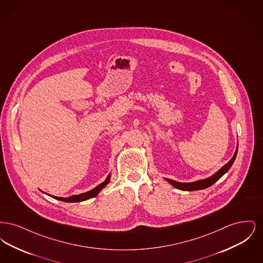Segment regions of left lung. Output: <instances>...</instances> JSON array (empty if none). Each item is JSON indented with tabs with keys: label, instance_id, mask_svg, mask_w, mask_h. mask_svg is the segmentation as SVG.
Segmentation results:
<instances>
[{
	"label": "left lung",
	"instance_id": "1",
	"mask_svg": "<svg viewBox=\"0 0 263 263\" xmlns=\"http://www.w3.org/2000/svg\"><path fill=\"white\" fill-rule=\"evenodd\" d=\"M238 142H237V149H236V152H235L233 158L228 163H226L225 165H223L218 172H216L214 175L209 176V177L199 179V180H195V181H192V182H178V181H175V180L170 179V178H164V180H166L168 183H171L174 187L177 188L179 190H184V191H194V190H201V189L209 187V186L214 184L217 180H219L231 168V166L233 165V163L236 160V157H237V154H238Z\"/></svg>",
	"mask_w": 263,
	"mask_h": 263
}]
</instances>
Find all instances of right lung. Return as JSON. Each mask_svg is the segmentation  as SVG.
Masks as SVG:
<instances>
[{
  "mask_svg": "<svg viewBox=\"0 0 263 263\" xmlns=\"http://www.w3.org/2000/svg\"><path fill=\"white\" fill-rule=\"evenodd\" d=\"M110 177H111V173L107 175V177L105 178V180H104L103 182H101L100 184H99L98 186L92 188L91 190L87 191V192H85V193H81V194H78V195H72V196H70V197H66V198H65V197H57V196L49 195V194H47V193H46V194L49 195L50 197L54 198V199L63 201V202H82V201L88 200V199H90V198H92V197H96V196L100 193V191L110 182ZM40 191H41V190H40ZM41 192H43V191H41ZM43 193H44V192H43Z\"/></svg>",
  "mask_w": 263,
  "mask_h": 263,
  "instance_id": "add662e5",
  "label": "right lung"
}]
</instances>
